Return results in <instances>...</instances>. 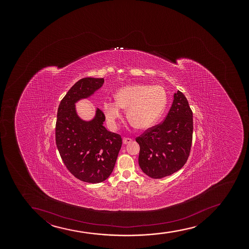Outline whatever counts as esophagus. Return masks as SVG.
I'll list each match as a JSON object with an SVG mask.
<instances>
[{
  "label": "esophagus",
  "mask_w": 249,
  "mask_h": 249,
  "mask_svg": "<svg viewBox=\"0 0 249 249\" xmlns=\"http://www.w3.org/2000/svg\"><path fill=\"white\" fill-rule=\"evenodd\" d=\"M132 139H130V138H124L123 139V143H124V144H127V143H129L130 142H132Z\"/></svg>",
  "instance_id": "34e87169"
}]
</instances>
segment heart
Returning <instances> with one entry per match:
<instances>
[{
    "label": "heart",
    "instance_id": "obj_1",
    "mask_svg": "<svg viewBox=\"0 0 249 249\" xmlns=\"http://www.w3.org/2000/svg\"><path fill=\"white\" fill-rule=\"evenodd\" d=\"M116 101L103 103L109 125L115 128L122 109H128V119L138 129H149L157 122L167 104V93L160 86L135 85L123 87L115 94Z\"/></svg>",
    "mask_w": 249,
    "mask_h": 249
}]
</instances>
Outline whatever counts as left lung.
Masks as SVG:
<instances>
[{"mask_svg": "<svg viewBox=\"0 0 249 249\" xmlns=\"http://www.w3.org/2000/svg\"><path fill=\"white\" fill-rule=\"evenodd\" d=\"M193 131V112L185 95L178 90L163 122L135 139L140 147V169L152 178L178 171L190 155Z\"/></svg>", "mask_w": 249, "mask_h": 249, "instance_id": "8db88e82", "label": "left lung"}]
</instances>
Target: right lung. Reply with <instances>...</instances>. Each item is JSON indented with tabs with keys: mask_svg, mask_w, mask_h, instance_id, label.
<instances>
[{
	"mask_svg": "<svg viewBox=\"0 0 249 249\" xmlns=\"http://www.w3.org/2000/svg\"><path fill=\"white\" fill-rule=\"evenodd\" d=\"M104 82V78L81 79L58 107L55 143L60 157L70 173L86 183H101L109 178L122 145L121 136L105 128L106 116L100 109L89 122L80 120L75 111V102L89 97Z\"/></svg>",
	"mask_w": 249,
	"mask_h": 249,
	"instance_id": "obj_1",
	"label": "right lung"
}]
</instances>
